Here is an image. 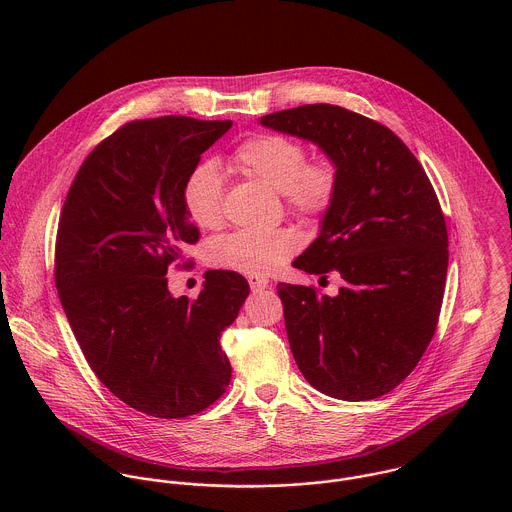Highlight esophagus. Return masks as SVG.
<instances>
[{"mask_svg":"<svg viewBox=\"0 0 512 512\" xmlns=\"http://www.w3.org/2000/svg\"><path fill=\"white\" fill-rule=\"evenodd\" d=\"M248 284H250V288H252V292H258V290H264V288H268V278H264V276H260V274H250L248 276Z\"/></svg>","mask_w":512,"mask_h":512,"instance_id":"obj_1","label":"esophagus"}]
</instances>
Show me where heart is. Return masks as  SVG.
Instances as JSON below:
<instances>
[{
    "instance_id": "b5f03b06",
    "label": "heart",
    "mask_w": 512,
    "mask_h": 512,
    "mask_svg": "<svg viewBox=\"0 0 512 512\" xmlns=\"http://www.w3.org/2000/svg\"><path fill=\"white\" fill-rule=\"evenodd\" d=\"M234 167L284 195L288 209L321 219L333 207L341 173L331 157L307 159V147L280 134H258L244 140L232 153ZM187 219L203 230H215L224 219V181L219 167L203 159L191 167L181 187ZM301 236L293 228L268 232L236 230L209 246V262L222 270L244 274H270L299 250Z\"/></svg>"
}]
</instances>
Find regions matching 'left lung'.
I'll return each instance as SVG.
<instances>
[{"instance_id":"8db88e82","label":"left lung","mask_w":512,"mask_h":512,"mask_svg":"<svg viewBox=\"0 0 512 512\" xmlns=\"http://www.w3.org/2000/svg\"><path fill=\"white\" fill-rule=\"evenodd\" d=\"M260 122L317 144L341 173L321 234L293 266L337 272L345 286L329 297L278 284L293 359L327 396L378 398L420 363L438 327L449 260L438 195L406 144L357 112L305 104Z\"/></svg>"}]
</instances>
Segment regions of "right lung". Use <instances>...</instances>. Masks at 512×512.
Returning <instances> with one entry per match:
<instances>
[{
    "mask_svg": "<svg viewBox=\"0 0 512 512\" xmlns=\"http://www.w3.org/2000/svg\"><path fill=\"white\" fill-rule=\"evenodd\" d=\"M230 128L187 116L128 122L88 153L61 211L55 286L74 337L98 380L153 418L203 412L232 376L220 335L248 282L209 270L189 299L173 297L165 278L201 234L185 215L183 181Z\"/></svg>",
    "mask_w": 512,
    "mask_h": 512,
    "instance_id": "1",
    "label": "right lung"
}]
</instances>
